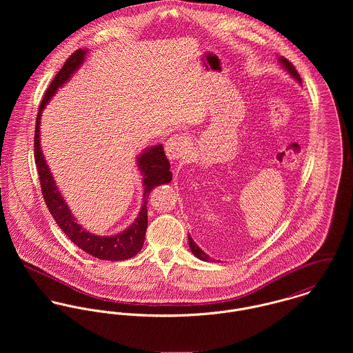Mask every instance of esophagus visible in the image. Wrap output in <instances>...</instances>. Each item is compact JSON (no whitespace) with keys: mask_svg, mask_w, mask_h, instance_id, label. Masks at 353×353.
I'll return each mask as SVG.
<instances>
[{"mask_svg":"<svg viewBox=\"0 0 353 353\" xmlns=\"http://www.w3.org/2000/svg\"><path fill=\"white\" fill-rule=\"evenodd\" d=\"M189 137L186 134H174L165 143V154L168 159H179L189 148Z\"/></svg>","mask_w":353,"mask_h":353,"instance_id":"obj_1","label":"esophagus"}]
</instances>
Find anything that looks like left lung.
<instances>
[{
	"instance_id": "obj_1",
	"label": "left lung",
	"mask_w": 353,
	"mask_h": 353,
	"mask_svg": "<svg viewBox=\"0 0 353 353\" xmlns=\"http://www.w3.org/2000/svg\"><path fill=\"white\" fill-rule=\"evenodd\" d=\"M280 62L283 63V66L291 73V76L292 77H295L299 83H302V79H301V74L298 73V70H296V68L292 65V62H290L287 58H284V57H280ZM189 246H190V249H192V252L197 256V258H200L202 261H210V258L208 256V254H205V252H202L201 249L194 243V241L192 239V236L189 235Z\"/></svg>"
}]
</instances>
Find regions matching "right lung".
I'll list each match as a JSON object with an SVG mask.
<instances>
[{
	"label": "right lung",
	"instance_id": "obj_1",
	"mask_svg": "<svg viewBox=\"0 0 353 353\" xmlns=\"http://www.w3.org/2000/svg\"><path fill=\"white\" fill-rule=\"evenodd\" d=\"M85 51L79 49L74 51L63 63L61 70L55 74L54 80L51 81L49 88L46 90L43 99L39 104V111L37 115V126H35V136H34V153H35V163L39 174L41 190L43 200L48 205V209L61 227V230L68 235V238L79 246L81 250L108 261H122L134 256L137 252L143 249L145 232L148 227V196L153 188L168 183L172 179V174L170 171V163L165 157L163 145H154L151 150L144 152L139 157V168L144 174V202L141 210L136 219V221L122 234L114 236H97L94 234L87 232L73 217L68 205L63 201L62 196L58 193L57 186L52 181L50 170L43 159V154L39 145V123H41V114L51 97L55 91L70 77V74L83 63Z\"/></svg>",
	"mask_w": 353,
	"mask_h": 353
}]
</instances>
